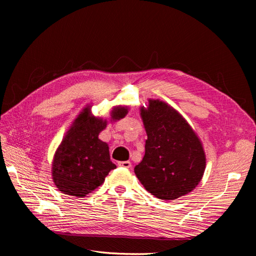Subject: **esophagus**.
<instances>
[{"instance_id":"obj_1","label":"esophagus","mask_w":256,"mask_h":256,"mask_svg":"<svg viewBox=\"0 0 256 256\" xmlns=\"http://www.w3.org/2000/svg\"><path fill=\"white\" fill-rule=\"evenodd\" d=\"M118 166L122 168H131V166H132L130 161H120V162H118Z\"/></svg>"}]
</instances>
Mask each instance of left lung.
<instances>
[{"label": "left lung", "mask_w": 256, "mask_h": 256, "mask_svg": "<svg viewBox=\"0 0 256 256\" xmlns=\"http://www.w3.org/2000/svg\"><path fill=\"white\" fill-rule=\"evenodd\" d=\"M141 116L147 134L145 154L134 173L160 200L188 194L200 182L206 158L198 138L180 114L160 100H150Z\"/></svg>", "instance_id": "8db88e82"}]
</instances>
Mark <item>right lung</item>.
<instances>
[{
	"label": "right lung",
	"mask_w": 256,
	"mask_h": 256,
	"mask_svg": "<svg viewBox=\"0 0 256 256\" xmlns=\"http://www.w3.org/2000/svg\"><path fill=\"white\" fill-rule=\"evenodd\" d=\"M127 108L116 106L112 118L127 114ZM85 108L62 141L54 154L52 176L60 191L72 196H85L104 182L116 166L110 160L109 146L99 140L106 120L92 118Z\"/></svg>",
	"instance_id": "add662e5"
}]
</instances>
